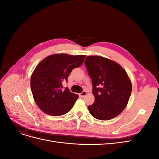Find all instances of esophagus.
<instances>
[{"mask_svg":"<svg viewBox=\"0 0 159 159\" xmlns=\"http://www.w3.org/2000/svg\"><path fill=\"white\" fill-rule=\"evenodd\" d=\"M86 95H87V92H86L85 91H84L81 93H80V95L81 96V98H84Z\"/></svg>","mask_w":159,"mask_h":159,"instance_id":"1","label":"esophagus"}]
</instances>
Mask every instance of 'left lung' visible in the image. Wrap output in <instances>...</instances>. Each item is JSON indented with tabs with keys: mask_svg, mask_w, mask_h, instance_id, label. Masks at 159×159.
Returning a JSON list of instances; mask_svg holds the SVG:
<instances>
[{
	"mask_svg": "<svg viewBox=\"0 0 159 159\" xmlns=\"http://www.w3.org/2000/svg\"><path fill=\"white\" fill-rule=\"evenodd\" d=\"M92 81L94 103L90 114L103 121L117 117L125 108L132 85L127 74L116 62L101 56H87L84 61Z\"/></svg>",
	"mask_w": 159,
	"mask_h": 159,
	"instance_id": "8db88e82",
	"label": "left lung"
}]
</instances>
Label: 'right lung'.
<instances>
[{"label": "right lung", "instance_id": "right-lung-1", "mask_svg": "<svg viewBox=\"0 0 159 159\" xmlns=\"http://www.w3.org/2000/svg\"><path fill=\"white\" fill-rule=\"evenodd\" d=\"M85 55L66 54L46 57L38 64L32 74L30 87L33 98L43 112L60 116L68 113L78 95L71 93L62 83L68 82L69 74L84 63Z\"/></svg>", "mask_w": 159, "mask_h": 159}]
</instances>
